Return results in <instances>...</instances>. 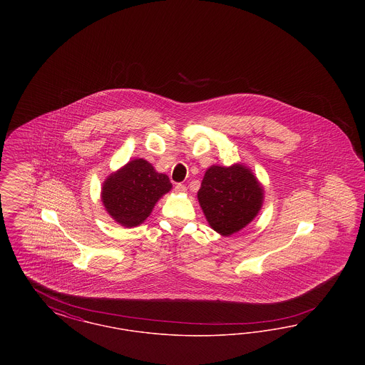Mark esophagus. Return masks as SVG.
<instances>
[{"label":"esophagus","mask_w":365,"mask_h":365,"mask_svg":"<svg viewBox=\"0 0 365 365\" xmlns=\"http://www.w3.org/2000/svg\"><path fill=\"white\" fill-rule=\"evenodd\" d=\"M186 190H187V187H186L185 185H182V183H178V185L175 186V191H176V192H186Z\"/></svg>","instance_id":"esophagus-1"}]
</instances>
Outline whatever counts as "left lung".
<instances>
[{
	"mask_svg": "<svg viewBox=\"0 0 365 365\" xmlns=\"http://www.w3.org/2000/svg\"><path fill=\"white\" fill-rule=\"evenodd\" d=\"M197 195L209 226L228 237L257 216L262 207L264 189L242 164L212 165L204 175Z\"/></svg>",
	"mask_w": 365,
	"mask_h": 365,
	"instance_id": "obj_1",
	"label": "left lung"
}]
</instances>
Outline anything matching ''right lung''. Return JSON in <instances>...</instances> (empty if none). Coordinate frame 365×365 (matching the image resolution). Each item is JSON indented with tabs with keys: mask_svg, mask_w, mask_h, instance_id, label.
<instances>
[{
	"mask_svg": "<svg viewBox=\"0 0 365 365\" xmlns=\"http://www.w3.org/2000/svg\"><path fill=\"white\" fill-rule=\"evenodd\" d=\"M171 187L167 175L156 173L146 160L135 158L105 179L101 200L115 222L131 228L148 219L157 201Z\"/></svg>",
	"mask_w": 365,
	"mask_h": 365,
	"instance_id": "1",
	"label": "right lung"
}]
</instances>
